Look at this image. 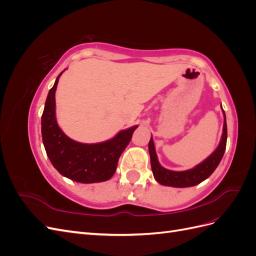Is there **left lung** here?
I'll return each instance as SVG.
<instances>
[{"mask_svg": "<svg viewBox=\"0 0 256 256\" xmlns=\"http://www.w3.org/2000/svg\"><path fill=\"white\" fill-rule=\"evenodd\" d=\"M223 115H224L223 131H222V136L218 147H216L210 156H208L204 161L200 162V164H198L194 168L187 170V171H171V170H168L162 166L158 161L152 138H150V141L148 143V150H150V156L152 171L154 180H156L160 184L168 186V187H175V188L192 187V186L198 184L200 182L207 180V178L214 173L216 166H219L220 161L224 154V152H226L228 128H226V113H224V111H223Z\"/></svg>", "mask_w": 256, "mask_h": 256, "instance_id": "8db88e82", "label": "left lung"}]
</instances>
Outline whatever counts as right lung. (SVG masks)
<instances>
[{"instance_id": "add662e5", "label": "right lung", "mask_w": 256, "mask_h": 256, "mask_svg": "<svg viewBox=\"0 0 256 256\" xmlns=\"http://www.w3.org/2000/svg\"><path fill=\"white\" fill-rule=\"evenodd\" d=\"M62 72L49 90L42 116V136L47 156L58 172L74 182H106L114 175L122 152L129 144L138 125L100 143H81L67 136L56 122V92Z\"/></svg>"}]
</instances>
